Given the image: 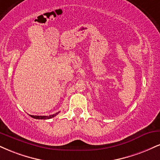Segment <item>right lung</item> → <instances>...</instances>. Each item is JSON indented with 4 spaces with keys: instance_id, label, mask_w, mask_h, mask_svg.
<instances>
[{
    "instance_id": "obj_1",
    "label": "right lung",
    "mask_w": 160,
    "mask_h": 160,
    "mask_svg": "<svg viewBox=\"0 0 160 160\" xmlns=\"http://www.w3.org/2000/svg\"><path fill=\"white\" fill-rule=\"evenodd\" d=\"M59 113V112L55 113V114L49 115V116H44V115H30L32 117V118H36V119H50V118H53V117L56 116V115H58Z\"/></svg>"
}]
</instances>
